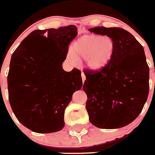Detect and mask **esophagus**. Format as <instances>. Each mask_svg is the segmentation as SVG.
I'll return each mask as SVG.
<instances>
[{
	"label": "esophagus",
	"mask_w": 155,
	"mask_h": 155,
	"mask_svg": "<svg viewBox=\"0 0 155 155\" xmlns=\"http://www.w3.org/2000/svg\"><path fill=\"white\" fill-rule=\"evenodd\" d=\"M81 78H82V81H83V83H84V81H85V79H86V77H85V74H84L83 72L81 73Z\"/></svg>",
	"instance_id": "1"
}]
</instances>
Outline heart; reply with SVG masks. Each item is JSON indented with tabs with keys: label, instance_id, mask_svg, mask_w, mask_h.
<instances>
[{
	"label": "heart",
	"instance_id": "b5f03b06",
	"mask_svg": "<svg viewBox=\"0 0 155 155\" xmlns=\"http://www.w3.org/2000/svg\"><path fill=\"white\" fill-rule=\"evenodd\" d=\"M114 43L105 35L90 34L81 36L71 46L67 57L71 63L84 58V65L89 71L97 72L107 67L113 57Z\"/></svg>",
	"mask_w": 155,
	"mask_h": 155
}]
</instances>
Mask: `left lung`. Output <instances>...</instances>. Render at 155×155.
I'll return each mask as SVG.
<instances>
[{"mask_svg": "<svg viewBox=\"0 0 155 155\" xmlns=\"http://www.w3.org/2000/svg\"><path fill=\"white\" fill-rule=\"evenodd\" d=\"M94 34L107 35L114 43L106 68L85 71L83 89L91 124L101 129H117L132 123L141 113L149 93V67L143 46L127 30L95 27Z\"/></svg>", "mask_w": 155, "mask_h": 155, "instance_id": "8db88e82", "label": "left lung"}]
</instances>
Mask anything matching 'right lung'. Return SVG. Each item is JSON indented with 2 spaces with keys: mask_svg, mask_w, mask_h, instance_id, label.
<instances>
[{
  "mask_svg": "<svg viewBox=\"0 0 155 155\" xmlns=\"http://www.w3.org/2000/svg\"><path fill=\"white\" fill-rule=\"evenodd\" d=\"M78 35L75 25L35 30L11 58L8 97L20 123L39 134L61 130L64 111L82 87L81 73L62 68L69 43Z\"/></svg>",
  "mask_w": 155,
  "mask_h": 155,
  "instance_id": "1",
  "label": "right lung"
}]
</instances>
